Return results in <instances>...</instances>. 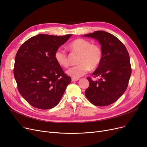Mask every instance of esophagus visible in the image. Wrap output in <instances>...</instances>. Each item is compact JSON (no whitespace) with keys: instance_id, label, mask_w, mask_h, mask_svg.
Returning <instances> with one entry per match:
<instances>
[{"instance_id":"esophagus-1","label":"esophagus","mask_w":147,"mask_h":147,"mask_svg":"<svg viewBox=\"0 0 147 147\" xmlns=\"http://www.w3.org/2000/svg\"><path fill=\"white\" fill-rule=\"evenodd\" d=\"M79 79V78H71L72 81H73V82H74V81H78V80Z\"/></svg>"}]
</instances>
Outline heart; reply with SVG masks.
Returning <instances> with one entry per match:
<instances>
[{"label":"heart","mask_w":147,"mask_h":147,"mask_svg":"<svg viewBox=\"0 0 147 147\" xmlns=\"http://www.w3.org/2000/svg\"><path fill=\"white\" fill-rule=\"evenodd\" d=\"M68 49L80 55L78 60V65L69 68L67 74L74 78H79L86 74L90 68L96 69L101 63L102 52L100 47L93 45L91 42L82 38H78L71 41L68 45ZM56 62L61 67L66 68L69 65L67 53L62 49H57L54 53Z\"/></svg>","instance_id":"obj_1"}]
</instances>
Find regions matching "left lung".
<instances>
[{
  "label": "left lung",
  "mask_w": 147,
  "mask_h": 147,
  "mask_svg": "<svg viewBox=\"0 0 147 147\" xmlns=\"http://www.w3.org/2000/svg\"><path fill=\"white\" fill-rule=\"evenodd\" d=\"M96 40L101 45V63L92 73L98 80L87 78L89 87L85 92L94 106H106L118 100L127 87L131 74L130 59L126 47L116 36L98 30L82 35Z\"/></svg>",
  "instance_id": "obj_1"
}]
</instances>
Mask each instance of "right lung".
<instances>
[{
	"instance_id": "1",
	"label": "right lung",
	"mask_w": 147,
	"mask_h": 147,
	"mask_svg": "<svg viewBox=\"0 0 147 147\" xmlns=\"http://www.w3.org/2000/svg\"><path fill=\"white\" fill-rule=\"evenodd\" d=\"M71 36L39 34L27 40L18 51L14 76L19 92L33 107H54L71 82L54 59L56 50Z\"/></svg>"
}]
</instances>
